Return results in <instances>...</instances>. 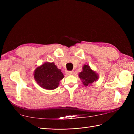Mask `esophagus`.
I'll return each instance as SVG.
<instances>
[{"label": "esophagus", "instance_id": "1", "mask_svg": "<svg viewBox=\"0 0 134 134\" xmlns=\"http://www.w3.org/2000/svg\"><path fill=\"white\" fill-rule=\"evenodd\" d=\"M66 73L68 75H73L74 73V72L73 71H66Z\"/></svg>", "mask_w": 134, "mask_h": 134}]
</instances>
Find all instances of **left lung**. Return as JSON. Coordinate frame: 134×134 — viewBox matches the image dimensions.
I'll use <instances>...</instances> for the list:
<instances>
[{"label": "left lung", "instance_id": "8db88e82", "mask_svg": "<svg viewBox=\"0 0 134 134\" xmlns=\"http://www.w3.org/2000/svg\"><path fill=\"white\" fill-rule=\"evenodd\" d=\"M79 76L86 87L97 81L98 78L96 72L93 71L88 65H84L83 66V71L79 74Z\"/></svg>", "mask_w": 134, "mask_h": 134}]
</instances>
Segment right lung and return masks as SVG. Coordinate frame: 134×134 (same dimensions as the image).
I'll return each instance as SVG.
<instances>
[{
    "label": "right lung",
    "mask_w": 134,
    "mask_h": 134,
    "mask_svg": "<svg viewBox=\"0 0 134 134\" xmlns=\"http://www.w3.org/2000/svg\"><path fill=\"white\" fill-rule=\"evenodd\" d=\"M62 70L54 63H45L35 71L34 78L40 87L46 90L56 88L64 78Z\"/></svg>",
    "instance_id": "add662e5"
}]
</instances>
